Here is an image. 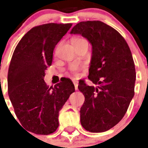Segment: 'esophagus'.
I'll return each mask as SVG.
<instances>
[{
    "label": "esophagus",
    "mask_w": 148,
    "mask_h": 148,
    "mask_svg": "<svg viewBox=\"0 0 148 148\" xmlns=\"http://www.w3.org/2000/svg\"><path fill=\"white\" fill-rule=\"evenodd\" d=\"M73 83L74 84V88H75V90H77L78 89V82L77 81H73Z\"/></svg>",
    "instance_id": "esophagus-1"
}]
</instances>
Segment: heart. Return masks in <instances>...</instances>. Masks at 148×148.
Instances as JSON below:
<instances>
[{"label": "heart", "mask_w": 148, "mask_h": 148, "mask_svg": "<svg viewBox=\"0 0 148 148\" xmlns=\"http://www.w3.org/2000/svg\"><path fill=\"white\" fill-rule=\"evenodd\" d=\"M83 40H84V38H74L72 39V44H73V45H76V44H77V43L81 42V41H83ZM82 66L80 64H73L71 66V67H70V71H71V72L72 74H74V76H77L79 74V72H80V71H81V69H82Z\"/></svg>", "instance_id": "heart-1"}]
</instances>
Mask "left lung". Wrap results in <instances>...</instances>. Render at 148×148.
I'll list each match as a JSON object with an SVG mask.
<instances>
[{
	"label": "left lung",
	"instance_id": "8db88e82",
	"mask_svg": "<svg viewBox=\"0 0 148 148\" xmlns=\"http://www.w3.org/2000/svg\"><path fill=\"white\" fill-rule=\"evenodd\" d=\"M71 34H81L92 45L88 78L97 85L79 82L85 97L80 110L81 125L90 132H104L121 121L134 95L136 72L131 50L118 31L100 21L80 22Z\"/></svg>",
	"mask_w": 148,
	"mask_h": 148
}]
</instances>
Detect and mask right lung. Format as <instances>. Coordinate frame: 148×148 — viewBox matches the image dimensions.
I'll list each match as a JSON object with an SVG mask.
<instances>
[{"label":"right lung","instance_id":"right-lung-1","mask_svg":"<svg viewBox=\"0 0 148 148\" xmlns=\"http://www.w3.org/2000/svg\"><path fill=\"white\" fill-rule=\"evenodd\" d=\"M71 26V23H49L34 27L13 53L8 74V95L20 123L31 133H53L59 126V111L75 90L69 78L62 77L51 88L44 81L54 47Z\"/></svg>","mask_w":148,"mask_h":148}]
</instances>
